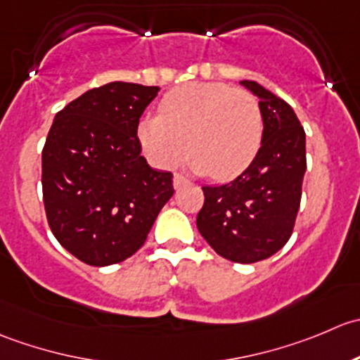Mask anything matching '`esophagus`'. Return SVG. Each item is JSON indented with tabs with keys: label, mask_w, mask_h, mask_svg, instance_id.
<instances>
[{
	"label": "esophagus",
	"mask_w": 360,
	"mask_h": 360,
	"mask_svg": "<svg viewBox=\"0 0 360 360\" xmlns=\"http://www.w3.org/2000/svg\"><path fill=\"white\" fill-rule=\"evenodd\" d=\"M187 184H188V180L185 179V176H181V175H179V173H175V176H173V187L181 188L184 185H187Z\"/></svg>",
	"instance_id": "esophagus-1"
}]
</instances>
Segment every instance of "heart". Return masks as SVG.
<instances>
[{
	"mask_svg": "<svg viewBox=\"0 0 360 360\" xmlns=\"http://www.w3.org/2000/svg\"><path fill=\"white\" fill-rule=\"evenodd\" d=\"M262 131L261 106L250 92L202 82L166 94L159 115H145L138 124V141L158 168L175 166L188 145L192 172L229 180L254 161Z\"/></svg>",
	"mask_w": 360,
	"mask_h": 360,
	"instance_id": "1",
	"label": "heart"
}]
</instances>
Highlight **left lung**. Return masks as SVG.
<instances>
[{"label": "left lung", "instance_id": "1", "mask_svg": "<svg viewBox=\"0 0 360 360\" xmlns=\"http://www.w3.org/2000/svg\"><path fill=\"white\" fill-rule=\"evenodd\" d=\"M241 85L259 98L261 148L233 181L206 185L198 229L224 259L241 264L271 257L289 241L306 172V134L292 106L254 80Z\"/></svg>", "mask_w": 360, "mask_h": 360}]
</instances>
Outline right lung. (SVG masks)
Listing matches in <instances>:
<instances>
[{
	"label": "right lung",
	"instance_id": "add662e5",
	"mask_svg": "<svg viewBox=\"0 0 360 360\" xmlns=\"http://www.w3.org/2000/svg\"><path fill=\"white\" fill-rule=\"evenodd\" d=\"M159 87L110 82L84 92L56 115L41 152L49 226L70 254L110 266L140 250L173 175L148 166L138 141L141 113Z\"/></svg>",
	"mask_w": 360,
	"mask_h": 360
}]
</instances>
